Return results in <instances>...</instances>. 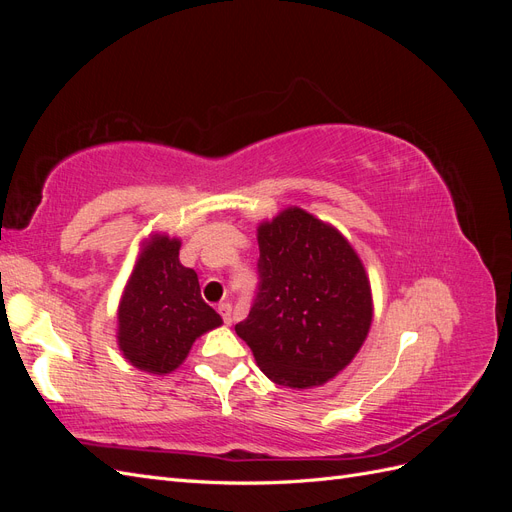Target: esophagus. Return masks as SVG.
Listing matches in <instances>:
<instances>
[{"instance_id": "1", "label": "esophagus", "mask_w": 512, "mask_h": 512, "mask_svg": "<svg viewBox=\"0 0 512 512\" xmlns=\"http://www.w3.org/2000/svg\"><path fill=\"white\" fill-rule=\"evenodd\" d=\"M218 312L222 314V318H224V322H226V324H230V322H232V305H230L228 301H224V303H220V305H218Z\"/></svg>"}]
</instances>
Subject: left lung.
<instances>
[{"label":"left lung","instance_id":"obj_1","mask_svg":"<svg viewBox=\"0 0 512 512\" xmlns=\"http://www.w3.org/2000/svg\"><path fill=\"white\" fill-rule=\"evenodd\" d=\"M258 288L235 331L269 380L320 386L359 352L371 327V288L342 232L299 207L258 226Z\"/></svg>","mask_w":512,"mask_h":512}]
</instances>
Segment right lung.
Returning <instances> with one entry per match:
<instances>
[{"label": "right lung", "mask_w": 512, "mask_h": 512, "mask_svg": "<svg viewBox=\"0 0 512 512\" xmlns=\"http://www.w3.org/2000/svg\"><path fill=\"white\" fill-rule=\"evenodd\" d=\"M179 239L153 235L143 243L119 303L117 342L126 359L149 374H170L196 337L222 318L200 297L198 275L179 262Z\"/></svg>", "instance_id": "add662e5"}]
</instances>
